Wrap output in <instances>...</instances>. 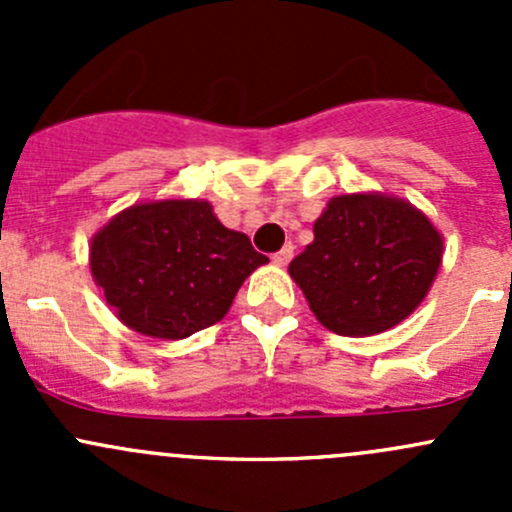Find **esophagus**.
Here are the masks:
<instances>
[{
  "instance_id": "34e87169",
  "label": "esophagus",
  "mask_w": 512,
  "mask_h": 512,
  "mask_svg": "<svg viewBox=\"0 0 512 512\" xmlns=\"http://www.w3.org/2000/svg\"><path fill=\"white\" fill-rule=\"evenodd\" d=\"M292 255H294V247L285 245L280 252H275V255H272V260H275V265H287V262L292 260Z\"/></svg>"
}]
</instances>
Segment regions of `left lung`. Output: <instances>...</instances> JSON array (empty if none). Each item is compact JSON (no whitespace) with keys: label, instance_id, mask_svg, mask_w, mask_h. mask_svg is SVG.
<instances>
[{"label":"left lung","instance_id":"obj_1","mask_svg":"<svg viewBox=\"0 0 512 512\" xmlns=\"http://www.w3.org/2000/svg\"><path fill=\"white\" fill-rule=\"evenodd\" d=\"M443 240L414 205L339 195L314 223V242L289 262L314 317L344 337L396 327L426 297Z\"/></svg>","mask_w":512,"mask_h":512}]
</instances>
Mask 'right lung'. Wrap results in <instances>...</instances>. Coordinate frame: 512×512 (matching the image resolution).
I'll use <instances>...</instances> for the list:
<instances>
[{"label": "right lung", "instance_id": "add662e5", "mask_svg": "<svg viewBox=\"0 0 512 512\" xmlns=\"http://www.w3.org/2000/svg\"><path fill=\"white\" fill-rule=\"evenodd\" d=\"M265 262L205 200L133 205L91 240V272L106 302L126 327L158 339L220 322L245 277Z\"/></svg>", "mask_w": 512, "mask_h": 512}]
</instances>
